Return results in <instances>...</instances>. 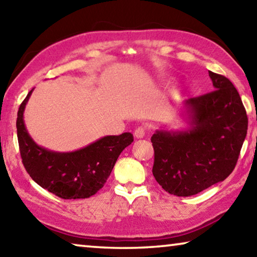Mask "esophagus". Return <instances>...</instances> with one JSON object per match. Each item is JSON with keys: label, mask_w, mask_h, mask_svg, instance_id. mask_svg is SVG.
I'll return each instance as SVG.
<instances>
[{"label": "esophagus", "mask_w": 257, "mask_h": 257, "mask_svg": "<svg viewBox=\"0 0 257 257\" xmlns=\"http://www.w3.org/2000/svg\"><path fill=\"white\" fill-rule=\"evenodd\" d=\"M134 136L136 137V138H138V139H141V138L144 137L145 136V128L144 127H138L136 130H135Z\"/></svg>", "instance_id": "obj_1"}]
</instances>
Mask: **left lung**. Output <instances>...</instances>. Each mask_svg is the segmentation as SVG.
I'll list each match as a JSON object with an SVG mask.
<instances>
[{"instance_id": "8db88e82", "label": "left lung", "mask_w": 257, "mask_h": 257, "mask_svg": "<svg viewBox=\"0 0 257 257\" xmlns=\"http://www.w3.org/2000/svg\"><path fill=\"white\" fill-rule=\"evenodd\" d=\"M215 90L182 103L187 127L158 129L153 176L162 188L176 196H193L223 181L236 167L246 138L248 119L232 82L208 71Z\"/></svg>"}]
</instances>
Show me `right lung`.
I'll use <instances>...</instances> for the list:
<instances>
[{"label": "right lung", "instance_id": "obj_1", "mask_svg": "<svg viewBox=\"0 0 257 257\" xmlns=\"http://www.w3.org/2000/svg\"><path fill=\"white\" fill-rule=\"evenodd\" d=\"M33 90L21 103L17 118L19 149L26 170L42 188L63 199L93 196L110 177L121 152L134 142L133 134L104 136L72 152L47 150L30 137L25 124L24 112Z\"/></svg>", "mask_w": 257, "mask_h": 257}]
</instances>
